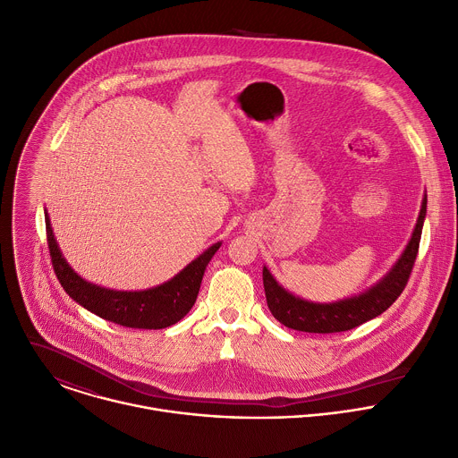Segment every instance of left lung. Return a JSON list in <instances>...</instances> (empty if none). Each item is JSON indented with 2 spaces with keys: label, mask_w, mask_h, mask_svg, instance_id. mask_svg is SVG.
<instances>
[{
  "label": "left lung",
  "mask_w": 458,
  "mask_h": 458,
  "mask_svg": "<svg viewBox=\"0 0 458 458\" xmlns=\"http://www.w3.org/2000/svg\"><path fill=\"white\" fill-rule=\"evenodd\" d=\"M426 202L424 197L420 215L411 234L408 247L404 249L399 261L386 276L370 291L362 293L355 298H348L335 303H310L301 298L293 296L278 282L272 278L267 267H263V289L268 310L282 325L300 330V332H314V334H332L352 330L362 323H367L377 316H381L404 291L411 268L415 265V258L419 252L422 224L426 216Z\"/></svg>",
  "instance_id": "1"
}]
</instances>
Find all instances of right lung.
I'll list each match as a JSON object with an SVG mask.
<instances>
[{
    "mask_svg": "<svg viewBox=\"0 0 458 458\" xmlns=\"http://www.w3.org/2000/svg\"><path fill=\"white\" fill-rule=\"evenodd\" d=\"M45 222L54 272L66 294L86 310L126 328L157 330L171 327L184 318L195 305L204 270L220 247V242L211 245L186 268H182L174 278L155 289L140 293H119L88 284L77 276L72 267H68L55 243L48 215H45Z\"/></svg>",
    "mask_w": 458,
    "mask_h": 458,
    "instance_id": "obj_1",
    "label": "right lung"
}]
</instances>
